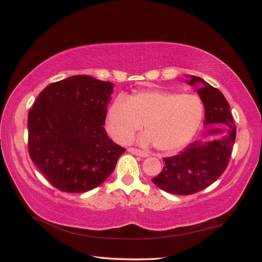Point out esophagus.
<instances>
[{
	"instance_id": "34e87169",
	"label": "esophagus",
	"mask_w": 262,
	"mask_h": 262,
	"mask_svg": "<svg viewBox=\"0 0 262 262\" xmlns=\"http://www.w3.org/2000/svg\"><path fill=\"white\" fill-rule=\"evenodd\" d=\"M128 152L134 154V155H138V156H141V157H147L148 156V153L144 152V150H141L139 148H133V147H129L128 148Z\"/></svg>"
}]
</instances>
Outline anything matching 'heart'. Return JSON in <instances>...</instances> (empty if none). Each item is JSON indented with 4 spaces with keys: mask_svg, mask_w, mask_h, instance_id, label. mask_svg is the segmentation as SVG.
Segmentation results:
<instances>
[{
    "mask_svg": "<svg viewBox=\"0 0 262 262\" xmlns=\"http://www.w3.org/2000/svg\"><path fill=\"white\" fill-rule=\"evenodd\" d=\"M204 118L202 99L194 94L163 90L142 91L118 97L109 106L106 126L112 138L126 144L142 128V143H153L164 153H175L189 144Z\"/></svg>",
    "mask_w": 262,
    "mask_h": 262,
    "instance_id": "obj_1",
    "label": "heart"
}]
</instances>
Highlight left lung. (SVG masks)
Listing matches in <instances>:
<instances>
[{
  "mask_svg": "<svg viewBox=\"0 0 262 262\" xmlns=\"http://www.w3.org/2000/svg\"><path fill=\"white\" fill-rule=\"evenodd\" d=\"M190 85L202 83L198 90L205 109V125H220L213 129L217 138L211 141H194L179 154L164 157V168L152 181L164 191L178 195L199 192L209 187L226 169L236 139V126L229 104L215 87L201 77L191 76Z\"/></svg>",
  "mask_w": 262,
  "mask_h": 262,
  "instance_id": "obj_1",
  "label": "left lung"
}]
</instances>
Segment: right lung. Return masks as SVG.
<instances>
[{
	"mask_svg": "<svg viewBox=\"0 0 262 262\" xmlns=\"http://www.w3.org/2000/svg\"><path fill=\"white\" fill-rule=\"evenodd\" d=\"M112 94L110 82L75 75L47 86L29 110V156L60 191L97 188L125 152L104 128Z\"/></svg>",
	"mask_w": 262,
	"mask_h": 262,
	"instance_id": "1",
	"label": "right lung"
}]
</instances>
